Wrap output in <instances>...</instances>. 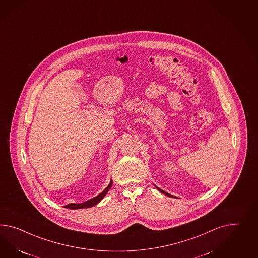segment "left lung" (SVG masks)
I'll return each mask as SVG.
<instances>
[{
	"mask_svg": "<svg viewBox=\"0 0 258 258\" xmlns=\"http://www.w3.org/2000/svg\"><path fill=\"white\" fill-rule=\"evenodd\" d=\"M157 189H158L159 191H161V192H163V194H165V196H167V197H170V198H174L172 195H170V194H168V192H166V191H163V190H161L160 188H158L157 186H155Z\"/></svg>",
	"mask_w": 258,
	"mask_h": 258,
	"instance_id": "8db88e82",
	"label": "left lung"
}]
</instances>
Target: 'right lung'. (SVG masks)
Returning a JSON list of instances; mask_svg holds the SVG:
<instances>
[{
	"instance_id": "add662e5",
	"label": "right lung",
	"mask_w": 258,
	"mask_h": 258,
	"mask_svg": "<svg viewBox=\"0 0 258 258\" xmlns=\"http://www.w3.org/2000/svg\"><path fill=\"white\" fill-rule=\"evenodd\" d=\"M111 186H112V180L110 181V183L108 184L106 189L102 191L101 194H99L98 196H96L95 198L90 199V200H88L86 202H83V203H78V204L77 203H71V204H68V205L66 206V208L67 209H70V210H78V209H84V208L93 207V206L96 205L97 203H99L100 201L104 199V197L106 196V192L109 191Z\"/></svg>"
}]
</instances>
